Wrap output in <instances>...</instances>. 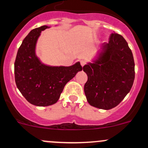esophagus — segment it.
Returning a JSON list of instances; mask_svg holds the SVG:
<instances>
[{
    "instance_id": "obj_1",
    "label": "esophagus",
    "mask_w": 148,
    "mask_h": 148,
    "mask_svg": "<svg viewBox=\"0 0 148 148\" xmlns=\"http://www.w3.org/2000/svg\"><path fill=\"white\" fill-rule=\"evenodd\" d=\"M80 64H81V65H82V66H84L85 64H86V62H85V61H84V60H82V61H80Z\"/></svg>"
}]
</instances>
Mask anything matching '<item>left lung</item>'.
Segmentation results:
<instances>
[{"label":"left lung","instance_id":"8db88e82","mask_svg":"<svg viewBox=\"0 0 148 148\" xmlns=\"http://www.w3.org/2000/svg\"><path fill=\"white\" fill-rule=\"evenodd\" d=\"M88 76L84 90L90 105L110 110L118 105L130 91L135 79L132 51L118 34L110 36L98 59L83 67Z\"/></svg>","mask_w":148,"mask_h":148}]
</instances>
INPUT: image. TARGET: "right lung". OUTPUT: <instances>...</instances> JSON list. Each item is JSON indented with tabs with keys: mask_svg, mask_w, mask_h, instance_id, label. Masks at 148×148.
I'll return each instance as SVG.
<instances>
[{
	"mask_svg": "<svg viewBox=\"0 0 148 148\" xmlns=\"http://www.w3.org/2000/svg\"><path fill=\"white\" fill-rule=\"evenodd\" d=\"M43 26L34 28L23 39L14 63L15 82L26 100L39 107L55 104L68 82L82 70L79 62L71 66H49L41 63L35 53L37 39Z\"/></svg>",
	"mask_w": 148,
	"mask_h": 148,
	"instance_id": "add662e5",
	"label": "right lung"
}]
</instances>
